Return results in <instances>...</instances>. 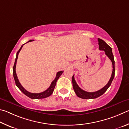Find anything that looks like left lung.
<instances>
[{
  "mask_svg": "<svg viewBox=\"0 0 129 129\" xmlns=\"http://www.w3.org/2000/svg\"><path fill=\"white\" fill-rule=\"evenodd\" d=\"M99 41V50H104L105 51V54L107 55V56L109 58L110 60L112 62L113 65V71L112 74L111 75V77L110 78V80L109 82L105 85L104 87L103 88L99 90L98 91L93 92H88L87 91H85L79 87V85L77 84L76 81L74 79V75L72 77V82H73V86L74 91H75V93L78 97L80 98H82L83 99H96L97 98H99L105 92L107 91V90L108 89V88L110 87L111 85V83L112 82L113 80L114 77V74H115V68H114V56L113 55L112 50L111 47H110L107 43H106L104 41L100 39V38H98Z\"/></svg>",
  "mask_w": 129,
  "mask_h": 129,
  "instance_id": "1",
  "label": "left lung"
}]
</instances>
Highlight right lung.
<instances>
[{
  "label": "right lung",
  "mask_w": 129,
  "mask_h": 129,
  "mask_svg": "<svg viewBox=\"0 0 129 129\" xmlns=\"http://www.w3.org/2000/svg\"><path fill=\"white\" fill-rule=\"evenodd\" d=\"M32 41H34V40H30V41H29L28 42ZM24 44L22 45L21 47H20V49L19 50V51H17V53L16 54V59H15L14 66H13V78H14V79L15 81L16 85V86L19 88V89L22 92V93L25 94L26 96L29 97V98L32 99H40L46 98H47V97L50 96L51 94L53 93L54 89V88H55V87L56 83V82H57V80L60 77V76L62 75V74L63 73V71H59L57 73H56L55 78L54 79V80L51 82L50 85V87L46 90V91H45L42 92H41V93H30V92L27 91L26 89H25L24 88V87H22L21 84L20 83L19 79H18V78H17L16 73V62H17V59L18 58V55H19V52L21 50L22 46H23Z\"/></svg>",
  "instance_id": "1"
}]
</instances>
